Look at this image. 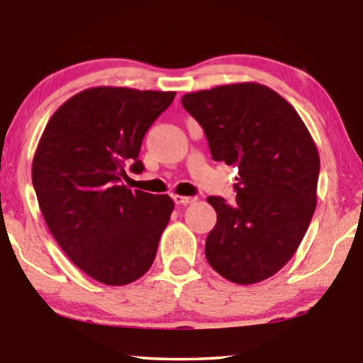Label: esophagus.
<instances>
[{"label": "esophagus", "mask_w": 363, "mask_h": 363, "mask_svg": "<svg viewBox=\"0 0 363 363\" xmlns=\"http://www.w3.org/2000/svg\"><path fill=\"white\" fill-rule=\"evenodd\" d=\"M173 201H175L177 205H190V203L195 201V198H193V196H182V195H173Z\"/></svg>", "instance_id": "obj_1"}]
</instances>
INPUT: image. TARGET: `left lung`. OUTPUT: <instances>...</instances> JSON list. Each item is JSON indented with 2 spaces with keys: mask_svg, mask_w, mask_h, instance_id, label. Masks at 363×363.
Instances as JSON below:
<instances>
[{
  "mask_svg": "<svg viewBox=\"0 0 363 363\" xmlns=\"http://www.w3.org/2000/svg\"><path fill=\"white\" fill-rule=\"evenodd\" d=\"M215 162L238 167L236 201L208 196L216 225L210 266L236 284L274 276L294 256L317 205L319 152L296 108L267 86L240 82L185 94Z\"/></svg>",
  "mask_w": 363,
  "mask_h": 363,
  "instance_id": "1",
  "label": "left lung"
}]
</instances>
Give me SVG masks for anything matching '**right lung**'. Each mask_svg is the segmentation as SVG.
<instances>
[{
	"instance_id": "right-lung-1",
	"label": "right lung",
	"mask_w": 363,
	"mask_h": 363,
	"mask_svg": "<svg viewBox=\"0 0 363 363\" xmlns=\"http://www.w3.org/2000/svg\"><path fill=\"white\" fill-rule=\"evenodd\" d=\"M175 92L91 87L52 113L33 158V185L46 225L79 269L125 286L150 269L175 203L132 191L142 140Z\"/></svg>"
}]
</instances>
